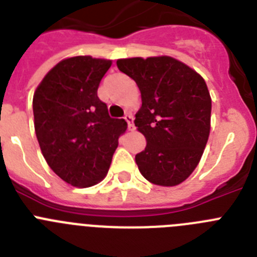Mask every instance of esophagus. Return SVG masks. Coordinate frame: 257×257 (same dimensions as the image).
<instances>
[{"label": "esophagus", "mask_w": 257, "mask_h": 257, "mask_svg": "<svg viewBox=\"0 0 257 257\" xmlns=\"http://www.w3.org/2000/svg\"><path fill=\"white\" fill-rule=\"evenodd\" d=\"M124 119H126L127 124H128V130H134L135 128V124H134V117L131 113H127L126 115H124Z\"/></svg>", "instance_id": "esophagus-1"}]
</instances>
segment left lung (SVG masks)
<instances>
[{
	"mask_svg": "<svg viewBox=\"0 0 257 257\" xmlns=\"http://www.w3.org/2000/svg\"><path fill=\"white\" fill-rule=\"evenodd\" d=\"M142 92L135 126L147 147L135 156L145 179L161 187L183 183L194 171L210 135L211 97L205 79L171 56L117 60Z\"/></svg>",
	"mask_w": 257,
	"mask_h": 257,
	"instance_id": "left-lung-1",
	"label": "left lung"
}]
</instances>
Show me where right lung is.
<instances>
[{
  "label": "right lung",
  "instance_id": "1",
  "mask_svg": "<svg viewBox=\"0 0 257 257\" xmlns=\"http://www.w3.org/2000/svg\"><path fill=\"white\" fill-rule=\"evenodd\" d=\"M112 61L91 56L61 60L33 96L35 130L47 165L68 184L92 187L108 174L127 122L112 118L97 96Z\"/></svg>",
  "mask_w": 257,
  "mask_h": 257
}]
</instances>
